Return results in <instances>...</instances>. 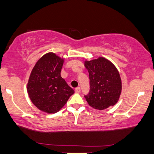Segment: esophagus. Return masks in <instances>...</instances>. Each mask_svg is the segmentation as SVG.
<instances>
[{
  "instance_id": "1",
  "label": "esophagus",
  "mask_w": 154,
  "mask_h": 154,
  "mask_svg": "<svg viewBox=\"0 0 154 154\" xmlns=\"http://www.w3.org/2000/svg\"><path fill=\"white\" fill-rule=\"evenodd\" d=\"M75 92H76V93H79V92H81V88L80 87H78L75 89Z\"/></svg>"
}]
</instances>
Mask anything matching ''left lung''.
I'll return each instance as SVG.
<instances>
[{
  "label": "left lung",
  "instance_id": "1",
  "mask_svg": "<svg viewBox=\"0 0 154 154\" xmlns=\"http://www.w3.org/2000/svg\"><path fill=\"white\" fill-rule=\"evenodd\" d=\"M85 66L89 73L90 91L84 97L90 106L103 110L114 105L122 88L121 77L114 65L100 57L85 62Z\"/></svg>",
  "mask_w": 154,
  "mask_h": 154
}]
</instances>
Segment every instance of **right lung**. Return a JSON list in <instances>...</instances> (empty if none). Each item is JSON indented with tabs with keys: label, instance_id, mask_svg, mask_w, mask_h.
<instances>
[{
	"label": "right lung",
	"instance_id": "obj_1",
	"mask_svg": "<svg viewBox=\"0 0 154 154\" xmlns=\"http://www.w3.org/2000/svg\"><path fill=\"white\" fill-rule=\"evenodd\" d=\"M63 63L55 54H45L36 62L29 77V97L38 109L46 113L57 112L74 93L61 76Z\"/></svg>",
	"mask_w": 154,
	"mask_h": 154
}]
</instances>
